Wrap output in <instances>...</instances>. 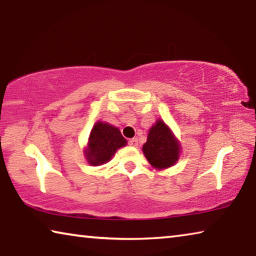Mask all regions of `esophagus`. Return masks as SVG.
I'll use <instances>...</instances> for the list:
<instances>
[{
	"label": "esophagus",
	"mask_w": 256,
	"mask_h": 256,
	"mask_svg": "<svg viewBox=\"0 0 256 256\" xmlns=\"http://www.w3.org/2000/svg\"><path fill=\"white\" fill-rule=\"evenodd\" d=\"M128 144L132 146H136L138 144V141L136 138H130L128 140Z\"/></svg>",
	"instance_id": "34e87169"
}]
</instances>
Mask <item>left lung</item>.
Returning <instances> with one entry per match:
<instances>
[{
	"instance_id": "left-lung-1",
	"label": "left lung",
	"mask_w": 256,
	"mask_h": 256,
	"mask_svg": "<svg viewBox=\"0 0 256 256\" xmlns=\"http://www.w3.org/2000/svg\"><path fill=\"white\" fill-rule=\"evenodd\" d=\"M144 154L156 170H164L177 162L180 152V142L170 128L158 120L149 130L146 142L142 146Z\"/></svg>"
}]
</instances>
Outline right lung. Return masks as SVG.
Wrapping results in <instances>:
<instances>
[{
    "mask_svg": "<svg viewBox=\"0 0 256 256\" xmlns=\"http://www.w3.org/2000/svg\"><path fill=\"white\" fill-rule=\"evenodd\" d=\"M126 144L118 128L99 120L90 132L88 146L84 151L86 162L92 166L106 164L115 154L116 150Z\"/></svg>",
    "mask_w": 256,
    "mask_h": 256,
    "instance_id": "obj_1",
    "label": "right lung"
}]
</instances>
